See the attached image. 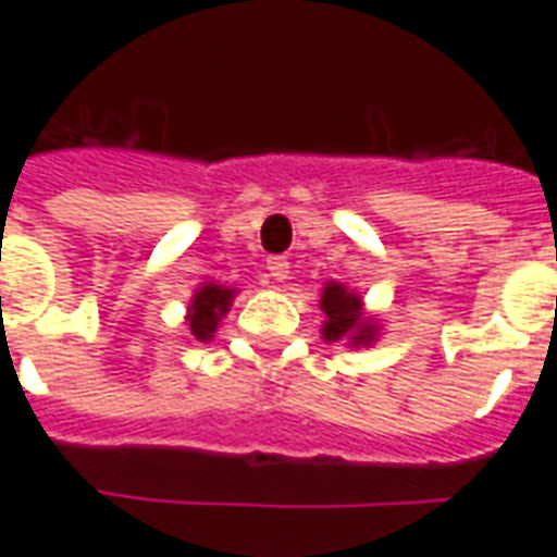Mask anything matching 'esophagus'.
<instances>
[{
    "mask_svg": "<svg viewBox=\"0 0 557 557\" xmlns=\"http://www.w3.org/2000/svg\"><path fill=\"white\" fill-rule=\"evenodd\" d=\"M267 272L275 282H285L287 275H290V263H287V258H270L267 260Z\"/></svg>",
    "mask_w": 557,
    "mask_h": 557,
    "instance_id": "1",
    "label": "esophagus"
}]
</instances>
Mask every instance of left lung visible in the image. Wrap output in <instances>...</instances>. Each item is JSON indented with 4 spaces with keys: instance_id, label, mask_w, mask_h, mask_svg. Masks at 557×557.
<instances>
[{
    "instance_id": "left-lung-1",
    "label": "left lung",
    "mask_w": 557,
    "mask_h": 557,
    "mask_svg": "<svg viewBox=\"0 0 557 557\" xmlns=\"http://www.w3.org/2000/svg\"><path fill=\"white\" fill-rule=\"evenodd\" d=\"M321 309L326 314V323H323V338L326 342L350 338L354 345H369L374 338L372 321L362 318V299L345 290L342 285L330 282L323 287Z\"/></svg>"
}]
</instances>
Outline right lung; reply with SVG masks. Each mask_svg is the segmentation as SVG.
<instances>
[{
    "mask_svg": "<svg viewBox=\"0 0 557 557\" xmlns=\"http://www.w3.org/2000/svg\"><path fill=\"white\" fill-rule=\"evenodd\" d=\"M234 299V290H227L222 285H203L191 299V314H188V326H191V335L207 342L215 333V326L224 318V311Z\"/></svg>",
    "mask_w": 557,
    "mask_h": 557,
    "instance_id": "obj_1",
    "label": "right lung"
}]
</instances>
